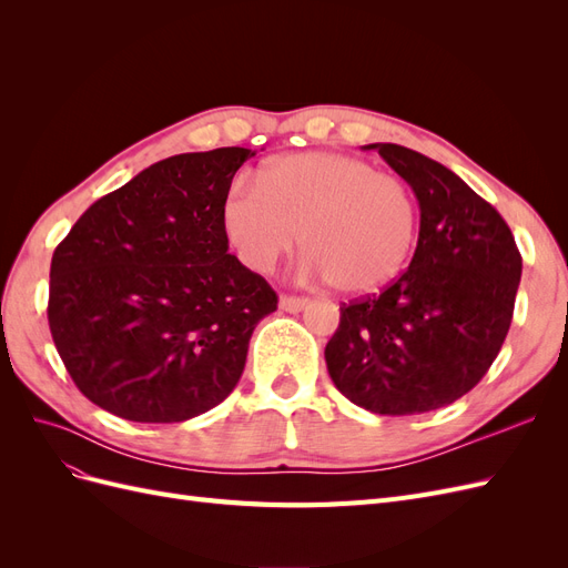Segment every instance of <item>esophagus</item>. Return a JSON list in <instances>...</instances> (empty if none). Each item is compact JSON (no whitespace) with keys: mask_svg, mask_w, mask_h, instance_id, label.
I'll list each match as a JSON object with an SVG mask.
<instances>
[{"mask_svg":"<svg viewBox=\"0 0 568 568\" xmlns=\"http://www.w3.org/2000/svg\"><path fill=\"white\" fill-rule=\"evenodd\" d=\"M307 303H311V301L303 298V296H288V294L280 296V307L286 313H301L303 307H307Z\"/></svg>","mask_w":568,"mask_h":568,"instance_id":"esophagus-1","label":"esophagus"}]
</instances>
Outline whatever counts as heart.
<instances>
[{
	"mask_svg": "<svg viewBox=\"0 0 568 568\" xmlns=\"http://www.w3.org/2000/svg\"><path fill=\"white\" fill-rule=\"evenodd\" d=\"M220 225L255 272L277 265L301 234L303 270L359 296L398 277L417 242L419 209L403 178L348 153L305 151L267 163L257 182H236Z\"/></svg>",
	"mask_w": 568,
	"mask_h": 568,
	"instance_id": "heart-1",
	"label": "heart"
}]
</instances>
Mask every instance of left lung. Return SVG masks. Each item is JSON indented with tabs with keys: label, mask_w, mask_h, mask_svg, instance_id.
Listing matches in <instances>:
<instances>
[{
	"label": "left lung",
	"mask_w": 568,
	"mask_h": 568,
	"mask_svg": "<svg viewBox=\"0 0 568 568\" xmlns=\"http://www.w3.org/2000/svg\"><path fill=\"white\" fill-rule=\"evenodd\" d=\"M419 201L409 267L382 294L341 305L324 348L334 386L374 415H419L469 393L500 353L521 253L493 205L453 170L400 144H367Z\"/></svg>",
	"instance_id": "obj_1"
}]
</instances>
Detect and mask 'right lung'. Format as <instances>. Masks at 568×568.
Listing matches in <instances>:
<instances>
[{
	"instance_id": "add662e5",
	"label": "right lung",
	"mask_w": 568,
	"mask_h": 568,
	"mask_svg": "<svg viewBox=\"0 0 568 568\" xmlns=\"http://www.w3.org/2000/svg\"><path fill=\"white\" fill-rule=\"evenodd\" d=\"M251 156L225 146L153 163L92 203L51 255V338L101 409L186 422L242 379L255 324L277 311V294L227 253L220 225Z\"/></svg>"
}]
</instances>
